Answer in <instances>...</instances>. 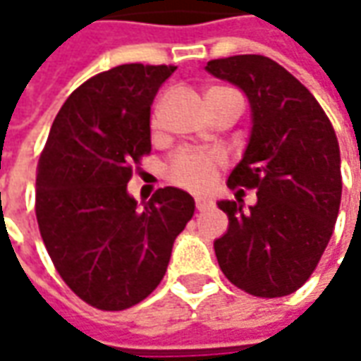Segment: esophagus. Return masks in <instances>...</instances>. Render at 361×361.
<instances>
[{
    "instance_id": "obj_1",
    "label": "esophagus",
    "mask_w": 361,
    "mask_h": 361,
    "mask_svg": "<svg viewBox=\"0 0 361 361\" xmlns=\"http://www.w3.org/2000/svg\"><path fill=\"white\" fill-rule=\"evenodd\" d=\"M195 207H197V212H205V209L213 207V200L212 197H203V195H197V197H195Z\"/></svg>"
}]
</instances>
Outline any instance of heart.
<instances>
[{
    "instance_id": "1",
    "label": "heart",
    "mask_w": 361,
    "mask_h": 361,
    "mask_svg": "<svg viewBox=\"0 0 361 361\" xmlns=\"http://www.w3.org/2000/svg\"><path fill=\"white\" fill-rule=\"evenodd\" d=\"M219 161L221 160L217 156H209V154L181 152L171 161L170 180L188 190H205L215 180Z\"/></svg>"
}]
</instances>
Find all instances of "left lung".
Returning <instances> with one entry per match:
<instances>
[{
    "instance_id": "obj_1",
    "label": "left lung",
    "mask_w": 361,
    "mask_h": 361,
    "mask_svg": "<svg viewBox=\"0 0 361 361\" xmlns=\"http://www.w3.org/2000/svg\"><path fill=\"white\" fill-rule=\"evenodd\" d=\"M205 71L241 88L251 134L227 185L255 188L257 203L217 201L229 227L215 239L223 274L263 298L298 290L334 231L342 200L340 146L330 120L300 80L263 55L215 59Z\"/></svg>"
}]
</instances>
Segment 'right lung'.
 <instances>
[{
	"mask_svg": "<svg viewBox=\"0 0 361 361\" xmlns=\"http://www.w3.org/2000/svg\"><path fill=\"white\" fill-rule=\"evenodd\" d=\"M173 71L130 63L88 78L61 106L39 160L47 252L68 288L100 310L130 308L160 284L195 212L180 188L142 203L128 193L132 166L152 149V102Z\"/></svg>",
	"mask_w": 361,
	"mask_h": 361,
	"instance_id": "obj_1",
	"label": "right lung"
}]
</instances>
